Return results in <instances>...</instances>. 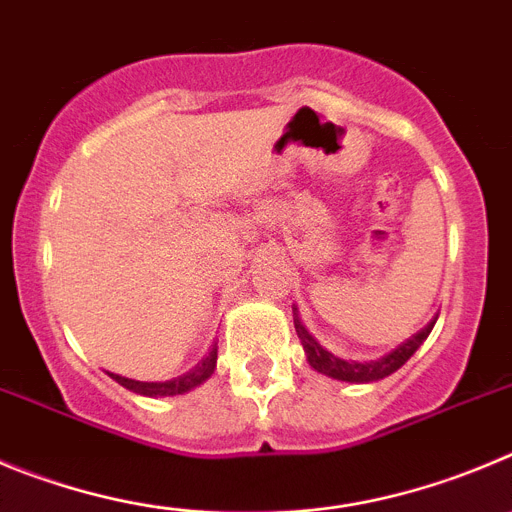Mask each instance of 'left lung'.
<instances>
[{
	"label": "left lung",
	"mask_w": 512,
	"mask_h": 512,
	"mask_svg": "<svg viewBox=\"0 0 512 512\" xmlns=\"http://www.w3.org/2000/svg\"><path fill=\"white\" fill-rule=\"evenodd\" d=\"M293 323H295V333H298L300 343H303L305 356H308V364L313 366L318 374H326L338 381H351V384H369V381H379L384 379V376H391L396 369H401V366L407 364L409 358L414 356V351L427 341V336L432 333L437 318L429 321L427 326H424L419 333H414L412 338H407L399 348H394V351L386 353V356L376 358V361H364V364H361V361H346V358H338L333 356L331 351H326L321 343L310 336L308 328L300 323L298 315L293 318Z\"/></svg>",
	"instance_id": "left-lung-1"
}]
</instances>
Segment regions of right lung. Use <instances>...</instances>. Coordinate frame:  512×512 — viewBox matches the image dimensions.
<instances>
[{"mask_svg": "<svg viewBox=\"0 0 512 512\" xmlns=\"http://www.w3.org/2000/svg\"><path fill=\"white\" fill-rule=\"evenodd\" d=\"M214 369H217V346H214L212 351H209L197 366H194V369L186 371V374L179 376V379L136 381V379H126V376H118V374H111V379H116L118 384L126 386L128 391H136V394H143V396H176V394H184V391L194 389V386L204 384V381L214 374Z\"/></svg>", "mask_w": 512, "mask_h": 512, "instance_id": "right-lung-1", "label": "right lung"}]
</instances>
